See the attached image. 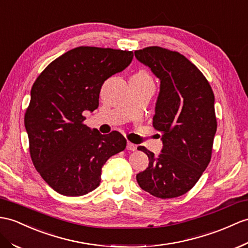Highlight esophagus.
I'll use <instances>...</instances> for the list:
<instances>
[{"instance_id": "esophagus-1", "label": "esophagus", "mask_w": 248, "mask_h": 248, "mask_svg": "<svg viewBox=\"0 0 248 248\" xmlns=\"http://www.w3.org/2000/svg\"><path fill=\"white\" fill-rule=\"evenodd\" d=\"M126 148H127L128 150H136L137 149V145L132 144L130 142H127V146H126Z\"/></svg>"}]
</instances>
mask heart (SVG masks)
Masks as SVG:
<instances>
[{"mask_svg":"<svg viewBox=\"0 0 248 248\" xmlns=\"http://www.w3.org/2000/svg\"><path fill=\"white\" fill-rule=\"evenodd\" d=\"M137 75H140V76H144V77H148L147 76V74H146V72H145V71H140V72H138V74Z\"/></svg>","mask_w":248,"mask_h":248,"instance_id":"obj_1","label":"heart"}]
</instances>
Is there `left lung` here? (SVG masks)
Here are the masks:
<instances>
[{
    "mask_svg": "<svg viewBox=\"0 0 248 248\" xmlns=\"http://www.w3.org/2000/svg\"><path fill=\"white\" fill-rule=\"evenodd\" d=\"M160 80L154 127L162 132L159 155L139 146L149 164L137 174L145 191L161 199L191 189L210 162L217 131L215 95L202 72L177 51L153 46L135 51Z\"/></svg>",
    "mask_w": 248,
    "mask_h": 248,
    "instance_id": "left-lung-1",
    "label": "left lung"
}]
</instances>
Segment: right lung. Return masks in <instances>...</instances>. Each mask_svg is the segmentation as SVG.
<instances>
[{"mask_svg": "<svg viewBox=\"0 0 248 248\" xmlns=\"http://www.w3.org/2000/svg\"><path fill=\"white\" fill-rule=\"evenodd\" d=\"M132 58V51L77 47L52 61L33 83L24 119L30 155L59 194L78 197L95 189L106 161L125 149L120 132L89 128L83 112L98 108L103 83L128 67Z\"/></svg>", "mask_w": 248, "mask_h": 248, "instance_id": "right-lung-1", "label": "right lung"}]
</instances>
